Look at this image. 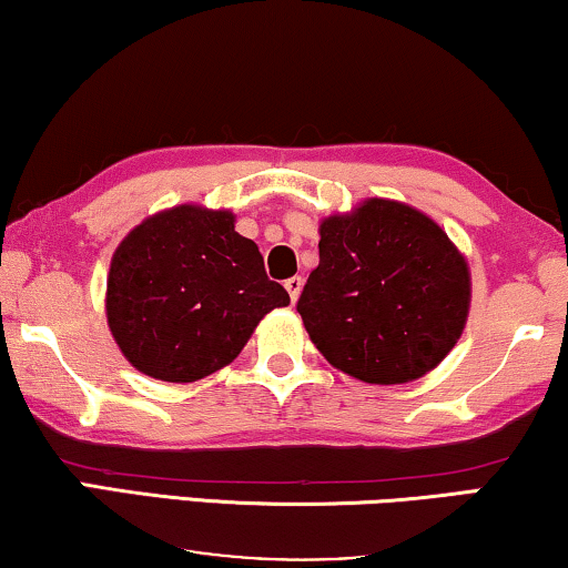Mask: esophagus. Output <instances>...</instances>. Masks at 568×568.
Masks as SVG:
<instances>
[{
    "label": "esophagus",
    "instance_id": "1",
    "mask_svg": "<svg viewBox=\"0 0 568 568\" xmlns=\"http://www.w3.org/2000/svg\"><path fill=\"white\" fill-rule=\"evenodd\" d=\"M284 286H286V292H290V300H292V302H297L300 292H302V276H292V278H286Z\"/></svg>",
    "mask_w": 568,
    "mask_h": 568
}]
</instances>
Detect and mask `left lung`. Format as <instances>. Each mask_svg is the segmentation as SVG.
Wrapping results in <instances>:
<instances>
[{"label":"left lung","instance_id":"1","mask_svg":"<svg viewBox=\"0 0 568 568\" xmlns=\"http://www.w3.org/2000/svg\"><path fill=\"white\" fill-rule=\"evenodd\" d=\"M317 251L297 313L333 367L400 385L457 344L470 305L468 263L429 216L369 199L354 214L328 216Z\"/></svg>","mask_w":568,"mask_h":568}]
</instances>
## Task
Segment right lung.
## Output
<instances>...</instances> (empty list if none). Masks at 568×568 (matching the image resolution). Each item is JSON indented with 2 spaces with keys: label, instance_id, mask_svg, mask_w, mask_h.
<instances>
[{
  "label": "right lung",
  "instance_id": "add662e5",
  "mask_svg": "<svg viewBox=\"0 0 568 568\" xmlns=\"http://www.w3.org/2000/svg\"><path fill=\"white\" fill-rule=\"evenodd\" d=\"M290 305L230 212L175 206L129 232L108 274V325L139 372L193 383L222 369L274 307Z\"/></svg>",
  "mask_w": 568,
  "mask_h": 568
}]
</instances>
